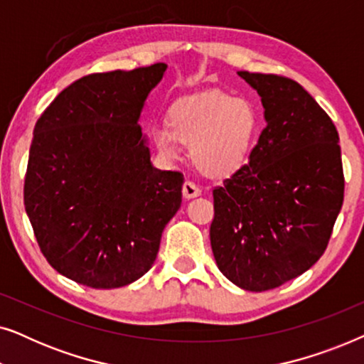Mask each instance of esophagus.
I'll use <instances>...</instances> for the list:
<instances>
[{
    "instance_id": "esophagus-1",
    "label": "esophagus",
    "mask_w": 364,
    "mask_h": 364,
    "mask_svg": "<svg viewBox=\"0 0 364 364\" xmlns=\"http://www.w3.org/2000/svg\"><path fill=\"white\" fill-rule=\"evenodd\" d=\"M182 193H183V197H186V198H193V197L200 196L202 191H200V187L196 186V183H193L192 181H187L182 187Z\"/></svg>"
}]
</instances>
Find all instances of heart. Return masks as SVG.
<instances>
[{
	"mask_svg": "<svg viewBox=\"0 0 364 364\" xmlns=\"http://www.w3.org/2000/svg\"><path fill=\"white\" fill-rule=\"evenodd\" d=\"M260 131L255 104L225 92H203L171 109L168 124H159L152 141L162 156L177 157L181 142L192 144V161L207 176H225L242 166Z\"/></svg>",
	"mask_w": 364,
	"mask_h": 364,
	"instance_id": "b5f03b06",
	"label": "heart"
}]
</instances>
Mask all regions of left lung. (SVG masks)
Segmentation results:
<instances>
[{"mask_svg": "<svg viewBox=\"0 0 364 364\" xmlns=\"http://www.w3.org/2000/svg\"><path fill=\"white\" fill-rule=\"evenodd\" d=\"M262 97L267 126L248 164L213 188L217 267L248 291L293 280L325 253L343 205L340 137L290 77L238 71Z\"/></svg>", "mask_w": 364, "mask_h": 364, "instance_id": "left-lung-1", "label": "left lung"}]
</instances>
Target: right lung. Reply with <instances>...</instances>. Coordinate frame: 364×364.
<instances>
[{"mask_svg":"<svg viewBox=\"0 0 364 364\" xmlns=\"http://www.w3.org/2000/svg\"><path fill=\"white\" fill-rule=\"evenodd\" d=\"M167 64L77 79L34 126L24 208L54 270L91 288L136 282L156 262L183 176L151 164L139 126Z\"/></svg>","mask_w":364,"mask_h":364,"instance_id":"add662e5","label":"right lung"}]
</instances>
